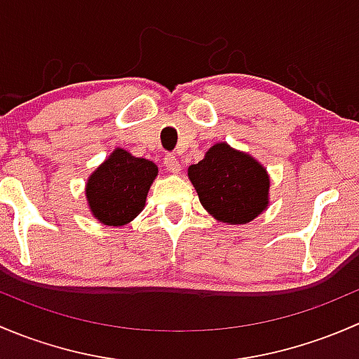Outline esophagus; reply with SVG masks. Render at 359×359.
I'll use <instances>...</instances> for the list:
<instances>
[{"instance_id": "1", "label": "esophagus", "mask_w": 359, "mask_h": 359, "mask_svg": "<svg viewBox=\"0 0 359 359\" xmlns=\"http://www.w3.org/2000/svg\"><path fill=\"white\" fill-rule=\"evenodd\" d=\"M165 168L168 170L170 173H179L182 166H180L179 159H177L175 154H166V156H165Z\"/></svg>"}]
</instances>
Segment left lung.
<instances>
[{
  "label": "left lung",
  "mask_w": 359,
  "mask_h": 359,
  "mask_svg": "<svg viewBox=\"0 0 359 359\" xmlns=\"http://www.w3.org/2000/svg\"><path fill=\"white\" fill-rule=\"evenodd\" d=\"M210 215L226 224H248L269 205V175L247 153L219 142L187 170Z\"/></svg>",
  "instance_id": "left-lung-1"
}]
</instances>
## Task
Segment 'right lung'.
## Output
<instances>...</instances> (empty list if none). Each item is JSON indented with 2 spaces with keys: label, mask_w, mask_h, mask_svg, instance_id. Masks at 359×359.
<instances>
[{
  "label": "right lung",
  "mask_w": 359,
  "mask_h": 359,
  "mask_svg": "<svg viewBox=\"0 0 359 359\" xmlns=\"http://www.w3.org/2000/svg\"><path fill=\"white\" fill-rule=\"evenodd\" d=\"M156 175L158 166L153 161L135 158L118 147L88 177L86 200L90 212L106 226L132 222L142 212Z\"/></svg>",
  "instance_id": "obj_1"
}]
</instances>
